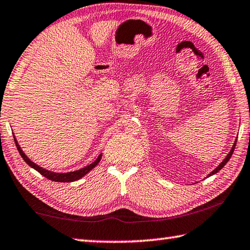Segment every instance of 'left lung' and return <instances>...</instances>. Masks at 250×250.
Returning a JSON list of instances; mask_svg holds the SVG:
<instances>
[{
    "mask_svg": "<svg viewBox=\"0 0 250 250\" xmlns=\"http://www.w3.org/2000/svg\"><path fill=\"white\" fill-rule=\"evenodd\" d=\"M236 142H237V141H235V144H233L232 148H231V150H230V152H229V153L227 154V157L225 158L224 161L221 162V164H220L219 166H218V167H217L215 170H212V171H211L210 173H209V175H208L207 177H210V176H212V175H215V173H217L218 171H219L220 169H223V168H224V166H225L226 164H227V162L229 161V159H230V157L232 156V153H233V150H235V146H236Z\"/></svg>",
    "mask_w": 250,
    "mask_h": 250,
    "instance_id": "left-lung-1",
    "label": "left lung"
}]
</instances>
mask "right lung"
I'll use <instances>...</instances> for the list:
<instances>
[{
	"instance_id": "right-lung-1",
	"label": "right lung",
	"mask_w": 250,
	"mask_h": 250,
	"mask_svg": "<svg viewBox=\"0 0 250 250\" xmlns=\"http://www.w3.org/2000/svg\"><path fill=\"white\" fill-rule=\"evenodd\" d=\"M14 142H15V146H17V148L19 150L20 154H21V157L23 158V160H24L26 164L30 166V167H32L33 169L37 170L38 172H40L42 176H44L45 178H47V179H49V180L58 181V182H72V181L81 179V178L83 176H85L86 173L90 171V170H92L94 167H96V166L99 164V161L101 160V157H102V153L99 154V157L97 158L96 161L92 162V164H90L89 166H86V167L80 169V170H75V171L66 172V173H58V172L49 171V170L43 169L42 167H39L38 165H35L33 161H31L29 158L25 156V153L23 152V150L21 149V146H19L18 141H17V139H15V138H14Z\"/></svg>"
}]
</instances>
